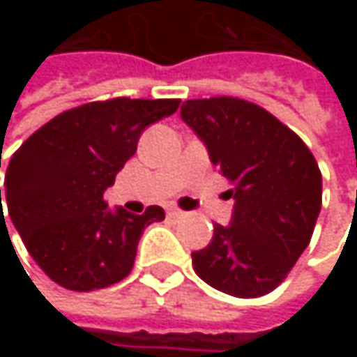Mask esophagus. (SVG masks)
<instances>
[{"label":"esophagus","mask_w":357,"mask_h":357,"mask_svg":"<svg viewBox=\"0 0 357 357\" xmlns=\"http://www.w3.org/2000/svg\"><path fill=\"white\" fill-rule=\"evenodd\" d=\"M167 215H169V217H174V219H179V217H183L185 213H183V211H179V208H176V206H169V208H167Z\"/></svg>","instance_id":"34e87169"}]
</instances>
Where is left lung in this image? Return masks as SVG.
Here are the masks:
<instances>
[{
    "label": "left lung",
    "mask_w": 357,
    "mask_h": 357,
    "mask_svg": "<svg viewBox=\"0 0 357 357\" xmlns=\"http://www.w3.org/2000/svg\"><path fill=\"white\" fill-rule=\"evenodd\" d=\"M181 119L229 179V225L192 252L196 275L211 287L258 298L273 291L308 248L322 200V176L302 138L262 107L234 99H192Z\"/></svg>",
    "instance_id": "obj_1"
}]
</instances>
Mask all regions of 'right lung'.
Returning a JSON list of instances; mask_svg holds the SVG:
<instances>
[{"label":"right lung","mask_w":357,"mask_h":357,"mask_svg":"<svg viewBox=\"0 0 357 357\" xmlns=\"http://www.w3.org/2000/svg\"><path fill=\"white\" fill-rule=\"evenodd\" d=\"M178 107V99L117 97L47 121L10 159L0 229L6 204L36 264L66 289H103L128 277L142 231L165 213L161 206L142 215L109 208L105 190L136 153L144 128Z\"/></svg>","instance_id":"1"}]
</instances>
